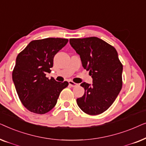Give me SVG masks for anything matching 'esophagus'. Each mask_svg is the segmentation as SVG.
Returning a JSON list of instances; mask_svg holds the SVG:
<instances>
[{
    "label": "esophagus",
    "mask_w": 146,
    "mask_h": 146,
    "mask_svg": "<svg viewBox=\"0 0 146 146\" xmlns=\"http://www.w3.org/2000/svg\"><path fill=\"white\" fill-rule=\"evenodd\" d=\"M68 83H69V85L71 86L72 87H75V86H76L78 85V84L74 82L73 81H71V80H70L68 82Z\"/></svg>",
    "instance_id": "esophagus-1"
}]
</instances>
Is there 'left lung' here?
Segmentation results:
<instances>
[{
  "label": "left lung",
  "instance_id": "1",
  "mask_svg": "<svg viewBox=\"0 0 146 146\" xmlns=\"http://www.w3.org/2000/svg\"><path fill=\"white\" fill-rule=\"evenodd\" d=\"M70 44L93 79L92 85L80 84L85 92L77 104L88 114H100L111 106L122 87L123 66L116 50L97 37L70 38Z\"/></svg>",
  "mask_w": 146,
  "mask_h": 146
}]
</instances>
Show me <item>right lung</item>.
Wrapping results in <instances>:
<instances>
[{"mask_svg":"<svg viewBox=\"0 0 146 146\" xmlns=\"http://www.w3.org/2000/svg\"><path fill=\"white\" fill-rule=\"evenodd\" d=\"M68 42L60 38L33 40L19 54L13 80L21 102L31 112L44 114L56 104L60 94L68 86L46 77L53 66L54 57Z\"/></svg>","mask_w":146,"mask_h":146,"instance_id":"obj_1","label":"right lung"}]
</instances>
